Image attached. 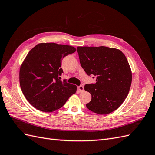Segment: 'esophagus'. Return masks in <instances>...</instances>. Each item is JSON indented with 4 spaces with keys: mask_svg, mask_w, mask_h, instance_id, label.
Returning a JSON list of instances; mask_svg holds the SVG:
<instances>
[{
    "mask_svg": "<svg viewBox=\"0 0 155 155\" xmlns=\"http://www.w3.org/2000/svg\"><path fill=\"white\" fill-rule=\"evenodd\" d=\"M78 91H79V92H81L84 91V87H83V85H79V86L78 87Z\"/></svg>",
    "mask_w": 155,
    "mask_h": 155,
    "instance_id": "1",
    "label": "esophagus"
}]
</instances>
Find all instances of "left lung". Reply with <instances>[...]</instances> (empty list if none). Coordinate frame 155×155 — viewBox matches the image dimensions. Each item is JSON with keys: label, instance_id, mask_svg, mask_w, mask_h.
<instances>
[{"label": "left lung", "instance_id": "1", "mask_svg": "<svg viewBox=\"0 0 155 155\" xmlns=\"http://www.w3.org/2000/svg\"><path fill=\"white\" fill-rule=\"evenodd\" d=\"M77 51L85 72L89 76L96 77V83L84 87L92 96L87 107L99 114L114 111L127 96L132 81L125 55L120 50L106 46H78Z\"/></svg>", "mask_w": 155, "mask_h": 155}]
</instances>
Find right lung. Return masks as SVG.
Segmentation results:
<instances>
[{"instance_id":"obj_1","label":"right lung","mask_w":155,"mask_h":155,"mask_svg":"<svg viewBox=\"0 0 155 155\" xmlns=\"http://www.w3.org/2000/svg\"><path fill=\"white\" fill-rule=\"evenodd\" d=\"M71 46L55 43L37 45L22 64L19 81L26 100L35 109L53 112L62 107L77 90V87L62 81L63 59L75 52Z\"/></svg>"}]
</instances>
